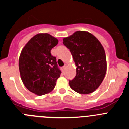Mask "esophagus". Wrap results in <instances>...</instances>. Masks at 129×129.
I'll list each match as a JSON object with an SVG mask.
<instances>
[{
	"instance_id": "34e87169",
	"label": "esophagus",
	"mask_w": 129,
	"mask_h": 129,
	"mask_svg": "<svg viewBox=\"0 0 129 129\" xmlns=\"http://www.w3.org/2000/svg\"><path fill=\"white\" fill-rule=\"evenodd\" d=\"M67 64H64V67H63V68L64 69H66V68H67Z\"/></svg>"
}]
</instances>
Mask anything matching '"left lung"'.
Listing matches in <instances>:
<instances>
[{
	"instance_id": "1",
	"label": "left lung",
	"mask_w": 129,
	"mask_h": 129,
	"mask_svg": "<svg viewBox=\"0 0 129 129\" xmlns=\"http://www.w3.org/2000/svg\"><path fill=\"white\" fill-rule=\"evenodd\" d=\"M70 50L76 66V75L69 86L80 94L95 91L103 81L107 72V60L103 46L93 34L77 31L63 39Z\"/></svg>"
}]
</instances>
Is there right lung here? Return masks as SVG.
<instances>
[{
    "instance_id": "right-lung-1",
    "label": "right lung",
    "mask_w": 129,
    "mask_h": 129,
    "mask_svg": "<svg viewBox=\"0 0 129 129\" xmlns=\"http://www.w3.org/2000/svg\"><path fill=\"white\" fill-rule=\"evenodd\" d=\"M58 39L48 34H37L22 48L19 59L22 81L26 88L37 95L50 93L61 74L56 58L51 50Z\"/></svg>"
}]
</instances>
